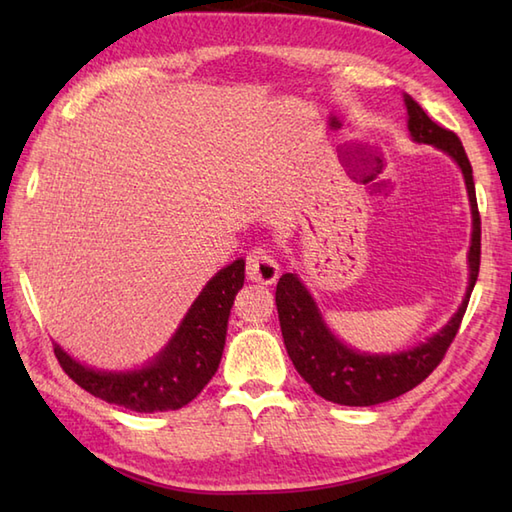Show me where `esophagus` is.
<instances>
[{"label":"esophagus","instance_id":"obj_1","mask_svg":"<svg viewBox=\"0 0 512 512\" xmlns=\"http://www.w3.org/2000/svg\"><path fill=\"white\" fill-rule=\"evenodd\" d=\"M246 277L250 281H259V284H273V281H277L279 264L266 246L250 248V253L246 255Z\"/></svg>","mask_w":512,"mask_h":512}]
</instances>
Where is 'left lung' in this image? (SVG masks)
Returning a JSON list of instances; mask_svg holds the SVG:
<instances>
[{
  "instance_id": "obj_1",
  "label": "left lung",
  "mask_w": 512,
  "mask_h": 512,
  "mask_svg": "<svg viewBox=\"0 0 512 512\" xmlns=\"http://www.w3.org/2000/svg\"><path fill=\"white\" fill-rule=\"evenodd\" d=\"M405 105L409 112V132L413 140L427 145H436L438 149L458 162L466 191H469L471 211H473V239L469 250L471 262V281L460 310L453 314L444 328L433 334L427 343L413 347L409 352L387 354V356H369L358 354L343 345L336 336L325 328L321 314L314 306L308 290L303 288L297 275H281L275 301L279 312L281 334L292 365L297 367L301 378L317 391L325 400L347 407H369L380 405L391 398L407 394L409 389L420 385L433 369H436L444 354L451 347L455 334H458L466 306H469L471 292L480 275V255H482V220L477 211L473 167L469 156L460 143L458 134L451 129L438 125L424 114L422 107L405 96Z\"/></svg>"
}]
</instances>
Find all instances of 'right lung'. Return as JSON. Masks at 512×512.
<instances>
[{"mask_svg": "<svg viewBox=\"0 0 512 512\" xmlns=\"http://www.w3.org/2000/svg\"><path fill=\"white\" fill-rule=\"evenodd\" d=\"M242 286L244 259H237L204 286L165 352L138 372H96L72 361L59 345L54 347V356L76 385L110 405L138 413L180 409L189 405L217 372L228 314Z\"/></svg>", "mask_w": 512, "mask_h": 512, "instance_id": "add662e5", "label": "right lung"}]
</instances>
